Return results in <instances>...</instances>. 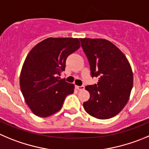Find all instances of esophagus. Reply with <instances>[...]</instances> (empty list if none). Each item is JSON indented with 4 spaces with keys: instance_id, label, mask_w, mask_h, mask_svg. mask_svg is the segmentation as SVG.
<instances>
[{
    "instance_id": "esophagus-1",
    "label": "esophagus",
    "mask_w": 149,
    "mask_h": 149,
    "mask_svg": "<svg viewBox=\"0 0 149 149\" xmlns=\"http://www.w3.org/2000/svg\"><path fill=\"white\" fill-rule=\"evenodd\" d=\"M76 89L78 90H83L84 89V86L81 85V86H76Z\"/></svg>"
}]
</instances>
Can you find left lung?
I'll return each mask as SVG.
<instances>
[{
    "label": "left lung",
    "mask_w": 149,
    "mask_h": 149,
    "mask_svg": "<svg viewBox=\"0 0 149 149\" xmlns=\"http://www.w3.org/2000/svg\"><path fill=\"white\" fill-rule=\"evenodd\" d=\"M88 59L91 76L98 82L86 87L90 99L84 109L98 119H109L126 106L133 86L132 70L118 48L104 39H80Z\"/></svg>",
    "instance_id": "obj_1"
}]
</instances>
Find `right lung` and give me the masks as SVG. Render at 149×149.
Here are the masks:
<instances>
[{
    "mask_svg": "<svg viewBox=\"0 0 149 149\" xmlns=\"http://www.w3.org/2000/svg\"><path fill=\"white\" fill-rule=\"evenodd\" d=\"M80 48L77 38L45 39L27 55L20 78V90L34 115L46 118L62 108L74 85L61 79L66 59Z\"/></svg>",
    "mask_w": 149,
    "mask_h": 149,
    "instance_id": "1",
    "label": "right lung"
}]
</instances>
